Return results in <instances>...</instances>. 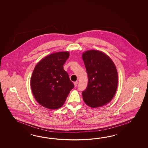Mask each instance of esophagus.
Wrapping results in <instances>:
<instances>
[{
  "mask_svg": "<svg viewBox=\"0 0 148 148\" xmlns=\"http://www.w3.org/2000/svg\"><path fill=\"white\" fill-rule=\"evenodd\" d=\"M77 83H78V82H77V81H75V82H74V84L75 87H76V86H77Z\"/></svg>",
  "mask_w": 148,
  "mask_h": 148,
  "instance_id": "34e87169",
  "label": "esophagus"
}]
</instances>
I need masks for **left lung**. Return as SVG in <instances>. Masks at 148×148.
I'll use <instances>...</instances> for the list:
<instances>
[{"instance_id": "left-lung-1", "label": "left lung", "mask_w": 148, "mask_h": 148, "mask_svg": "<svg viewBox=\"0 0 148 148\" xmlns=\"http://www.w3.org/2000/svg\"><path fill=\"white\" fill-rule=\"evenodd\" d=\"M82 59L88 77L87 88L82 93L84 101L90 108L101 107L116 94L118 81L116 66L106 54L98 50L86 51Z\"/></svg>"}]
</instances>
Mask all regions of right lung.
<instances>
[{"label":"right lung","instance_id":"1","mask_svg":"<svg viewBox=\"0 0 148 148\" xmlns=\"http://www.w3.org/2000/svg\"><path fill=\"white\" fill-rule=\"evenodd\" d=\"M69 56L68 51L45 57L37 64L31 78V87L36 101L51 110L61 108L74 87L63 64Z\"/></svg>","mask_w":148,"mask_h":148}]
</instances>
